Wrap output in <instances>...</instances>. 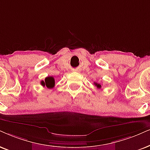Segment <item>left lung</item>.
<instances>
[{
  "instance_id": "obj_1",
  "label": "left lung",
  "mask_w": 150,
  "mask_h": 150,
  "mask_svg": "<svg viewBox=\"0 0 150 150\" xmlns=\"http://www.w3.org/2000/svg\"><path fill=\"white\" fill-rule=\"evenodd\" d=\"M94 85H95V86H96V87H97L98 88H101V85H100V84H98V83L94 82Z\"/></svg>"
}]
</instances>
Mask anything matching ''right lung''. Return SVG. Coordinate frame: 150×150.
<instances>
[{"instance_id":"obj_1","label":"right lung","mask_w":150,"mask_h":150,"mask_svg":"<svg viewBox=\"0 0 150 150\" xmlns=\"http://www.w3.org/2000/svg\"><path fill=\"white\" fill-rule=\"evenodd\" d=\"M41 84L43 86H46L48 88H52L54 86V79L53 77H45V80L41 81Z\"/></svg>"}]
</instances>
